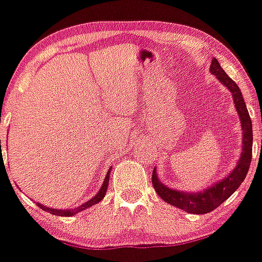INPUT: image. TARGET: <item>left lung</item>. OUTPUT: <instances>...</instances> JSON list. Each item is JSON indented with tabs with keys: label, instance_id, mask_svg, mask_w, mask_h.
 I'll return each instance as SVG.
<instances>
[{
	"label": "left lung",
	"instance_id": "8db88e82",
	"mask_svg": "<svg viewBox=\"0 0 262 262\" xmlns=\"http://www.w3.org/2000/svg\"><path fill=\"white\" fill-rule=\"evenodd\" d=\"M210 71L216 75V78L225 84V86L231 91L233 99H234L235 109L239 114V120H241L242 126V153L239 157V161L237 163V167L233 169L230 175L227 178L216 183L215 186L210 187L206 191L196 193L183 192V191L171 190L167 186H164L160 180L157 179L156 169L152 172V183L155 187V191L159 193V196L165 201L169 205L176 206L178 208H182L183 211L191 212V214H207V212L215 210L223 202L226 201L227 198L230 196L231 193L237 190L238 187L241 186V183L245 180L248 175L249 167H250V161H252V148H253V130H252V120L249 117V112L246 109L245 101L242 98V93L237 83L231 79L230 76L227 75L226 72L223 71L221 64L218 63L215 57L212 59L211 67Z\"/></svg>",
	"mask_w": 262,
	"mask_h": 262
}]
</instances>
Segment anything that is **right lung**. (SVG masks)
I'll return each mask as SVG.
<instances>
[{
    "label": "right lung",
    "mask_w": 262,
    "mask_h": 262,
    "mask_svg": "<svg viewBox=\"0 0 262 262\" xmlns=\"http://www.w3.org/2000/svg\"><path fill=\"white\" fill-rule=\"evenodd\" d=\"M0 150H1V138H0ZM109 178H110V169L109 172L106 173V178H105V182H103V184H102L101 190L98 191V193L95 195L93 199H90V201L84 202L83 205L78 206L76 208H71V210H57V208H50V207H44L42 205H40V203H36L37 206H40V207L42 208V210H46V211L51 212V214H54V215H60V216H71L74 215V214H76V212L82 211V210H84V208L87 207H91V206L97 205L98 202H101L102 199H103V196H105L106 191H107V184H109Z\"/></svg>",
    "instance_id": "obj_1"
}]
</instances>
